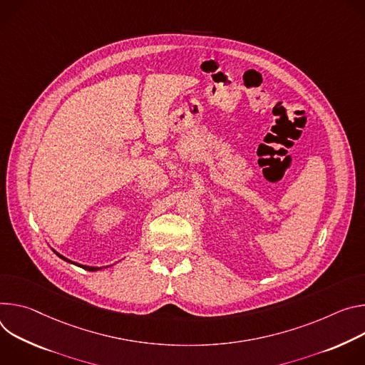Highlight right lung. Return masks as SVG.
<instances>
[{
  "mask_svg": "<svg viewBox=\"0 0 365 365\" xmlns=\"http://www.w3.org/2000/svg\"><path fill=\"white\" fill-rule=\"evenodd\" d=\"M56 254H58V252H56ZM58 255H59V254H58ZM59 257H61L62 259H65V261L71 262V261H69V259H66L65 257H62V255H59ZM79 267H83V268H86V269H88V271H97V269H98V268H96V267H86V265H79Z\"/></svg>",
  "mask_w": 365,
  "mask_h": 365,
  "instance_id": "add662e5",
  "label": "right lung"
}]
</instances>
